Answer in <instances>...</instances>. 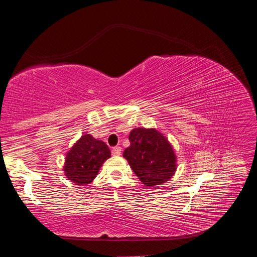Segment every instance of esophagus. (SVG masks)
I'll return each mask as SVG.
<instances>
[{
  "label": "esophagus",
  "mask_w": 257,
  "mask_h": 257,
  "mask_svg": "<svg viewBox=\"0 0 257 257\" xmlns=\"http://www.w3.org/2000/svg\"><path fill=\"white\" fill-rule=\"evenodd\" d=\"M121 151H122L121 147L116 146V147H113V149H112L111 153H112V155H120V154H121Z\"/></svg>",
  "instance_id": "34e87169"
}]
</instances>
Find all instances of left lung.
Masks as SVG:
<instances>
[{
  "label": "left lung",
  "instance_id": "obj_1",
  "mask_svg": "<svg viewBox=\"0 0 257 257\" xmlns=\"http://www.w3.org/2000/svg\"><path fill=\"white\" fill-rule=\"evenodd\" d=\"M131 143L123 152L131 168L145 185L153 186L168 181L176 172L173 147L160 132L135 128L128 136Z\"/></svg>",
  "mask_w": 257,
  "mask_h": 257
}]
</instances>
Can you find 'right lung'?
Wrapping results in <instances>:
<instances>
[{
	"mask_svg": "<svg viewBox=\"0 0 257 257\" xmlns=\"http://www.w3.org/2000/svg\"><path fill=\"white\" fill-rule=\"evenodd\" d=\"M108 146L90 134H85L77 142L66 155L64 172L68 180L77 185L92 182L103 163L110 158Z\"/></svg>",
	"mask_w": 257,
	"mask_h": 257,
	"instance_id": "add662e5",
	"label": "right lung"
}]
</instances>
